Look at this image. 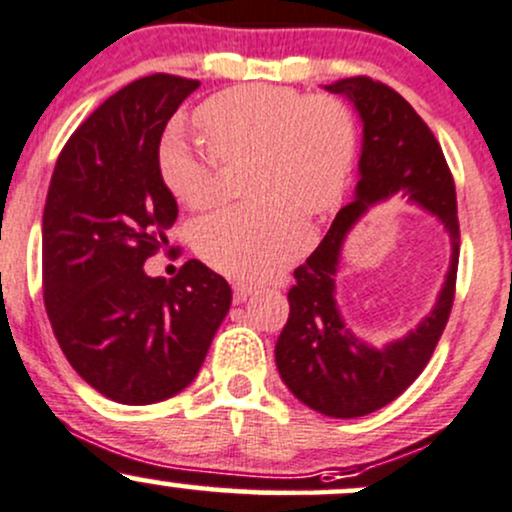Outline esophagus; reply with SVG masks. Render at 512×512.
<instances>
[{"mask_svg": "<svg viewBox=\"0 0 512 512\" xmlns=\"http://www.w3.org/2000/svg\"><path fill=\"white\" fill-rule=\"evenodd\" d=\"M252 286H247V284H235L233 286V301L235 303H243V301H247L252 296Z\"/></svg>", "mask_w": 512, "mask_h": 512, "instance_id": "obj_1", "label": "esophagus"}]
</instances>
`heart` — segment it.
<instances>
[{
	"mask_svg": "<svg viewBox=\"0 0 512 512\" xmlns=\"http://www.w3.org/2000/svg\"><path fill=\"white\" fill-rule=\"evenodd\" d=\"M196 123L209 143L172 128L157 150V170L172 196L189 209H209L221 199L223 162L257 157L255 194L269 201L260 209H223L201 218L194 228L196 252L228 277H277L311 243L299 206L333 211L350 187L355 119L335 99L245 84L204 101Z\"/></svg>",
	"mask_w": 512,
	"mask_h": 512,
	"instance_id": "heart-1",
	"label": "heart"
}]
</instances>
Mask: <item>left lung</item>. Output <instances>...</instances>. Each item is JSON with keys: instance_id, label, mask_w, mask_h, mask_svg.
Segmentation results:
<instances>
[{"instance_id": "8db88e82", "label": "left lung", "mask_w": 512, "mask_h": 512, "mask_svg": "<svg viewBox=\"0 0 512 512\" xmlns=\"http://www.w3.org/2000/svg\"><path fill=\"white\" fill-rule=\"evenodd\" d=\"M347 97L364 126L355 199L342 206L325 238L289 289V320L274 357L289 391L330 418H359L384 408L418 379L442 338L454 301L459 265L457 192L440 143L396 89L372 77L328 84ZM393 195L441 218L453 240V262L431 316L406 339L372 348L354 338L334 303V274L346 233L372 205Z\"/></svg>"}]
</instances>
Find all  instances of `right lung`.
Segmentation results:
<instances>
[{
    "label": "right lung",
    "mask_w": 512,
    "mask_h": 512,
    "mask_svg": "<svg viewBox=\"0 0 512 512\" xmlns=\"http://www.w3.org/2000/svg\"><path fill=\"white\" fill-rule=\"evenodd\" d=\"M199 84L157 72L106 99L65 143L43 209V301L60 350L128 406L192 384L233 299L199 260L172 279L143 269L177 218L157 170L162 131Z\"/></svg>",
    "instance_id": "right-lung-1"
}]
</instances>
